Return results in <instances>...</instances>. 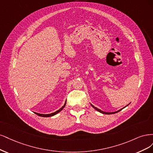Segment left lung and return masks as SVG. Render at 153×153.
<instances>
[{
  "mask_svg": "<svg viewBox=\"0 0 153 153\" xmlns=\"http://www.w3.org/2000/svg\"><path fill=\"white\" fill-rule=\"evenodd\" d=\"M91 106L94 108V109H95L97 111H98V112H101V113H102V114H115V113H117V112H120L121 109H120V110H119V111H116V112H104V111H101V110H100V109H97V107H95V106H93L92 104H91Z\"/></svg>",
  "mask_w": 153,
  "mask_h": 153,
  "instance_id": "1",
  "label": "left lung"
}]
</instances>
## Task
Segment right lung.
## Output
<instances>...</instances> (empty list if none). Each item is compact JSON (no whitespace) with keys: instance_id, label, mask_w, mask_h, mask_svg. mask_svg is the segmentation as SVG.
<instances>
[{"instance_id":"obj_1","label":"right lung","mask_w":153,"mask_h":153,"mask_svg":"<svg viewBox=\"0 0 153 153\" xmlns=\"http://www.w3.org/2000/svg\"><path fill=\"white\" fill-rule=\"evenodd\" d=\"M65 104H66V102L65 103V104H64V105H63L62 108H60V109L58 110L57 111H56V112H55L51 113V114H39V113H37V112H35V113H36V114L37 115L39 116H41V117H51V116H54V115L56 114L57 113H58L59 112H60V111L63 109L64 107L65 106Z\"/></svg>"}]
</instances>
